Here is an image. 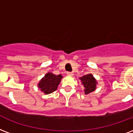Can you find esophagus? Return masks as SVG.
I'll use <instances>...</instances> for the list:
<instances>
[{
  "label": "esophagus",
  "instance_id": "34e87169",
  "mask_svg": "<svg viewBox=\"0 0 133 133\" xmlns=\"http://www.w3.org/2000/svg\"><path fill=\"white\" fill-rule=\"evenodd\" d=\"M67 75L72 76L73 75V73H72V72H67Z\"/></svg>",
  "mask_w": 133,
  "mask_h": 133
}]
</instances>
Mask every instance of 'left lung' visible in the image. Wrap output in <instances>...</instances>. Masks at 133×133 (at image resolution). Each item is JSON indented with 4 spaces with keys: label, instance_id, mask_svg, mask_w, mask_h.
I'll use <instances>...</instances> for the list:
<instances>
[{
    "label": "left lung",
    "instance_id": "1",
    "mask_svg": "<svg viewBox=\"0 0 133 133\" xmlns=\"http://www.w3.org/2000/svg\"><path fill=\"white\" fill-rule=\"evenodd\" d=\"M81 84L84 87V91L86 95L90 94L96 90L98 82L91 73L85 75L82 77H79Z\"/></svg>",
    "mask_w": 133,
    "mask_h": 133
}]
</instances>
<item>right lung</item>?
<instances>
[{
	"instance_id": "1",
	"label": "right lung",
	"mask_w": 133,
	"mask_h": 133,
	"mask_svg": "<svg viewBox=\"0 0 133 133\" xmlns=\"http://www.w3.org/2000/svg\"><path fill=\"white\" fill-rule=\"evenodd\" d=\"M62 75H56L51 72H47L40 79L37 87L44 94H50L57 89L62 79Z\"/></svg>"
}]
</instances>
